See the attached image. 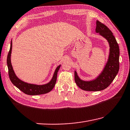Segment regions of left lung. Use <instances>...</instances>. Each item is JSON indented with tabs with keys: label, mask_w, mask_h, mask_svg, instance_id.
<instances>
[{
	"label": "left lung",
	"mask_w": 130,
	"mask_h": 130,
	"mask_svg": "<svg viewBox=\"0 0 130 130\" xmlns=\"http://www.w3.org/2000/svg\"><path fill=\"white\" fill-rule=\"evenodd\" d=\"M96 32L105 38L110 46L108 60L101 73L91 81L81 80L75 71V81L80 89L85 91H99L109 86L119 70L120 49L113 33L104 24L96 20Z\"/></svg>",
	"instance_id": "8db88e82"
}]
</instances>
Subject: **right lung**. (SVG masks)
Returning a JSON list of instances; mask_svg holds the SVG:
<instances>
[{"mask_svg": "<svg viewBox=\"0 0 130 130\" xmlns=\"http://www.w3.org/2000/svg\"><path fill=\"white\" fill-rule=\"evenodd\" d=\"M12 50V40L11 41L10 47L9 51L7 57V65L8 68V74L9 76L10 80L14 85L17 88L21 90L25 94L29 95H38L45 94L53 90L54 86L55 85L57 79V74L61 66V65H59L55 69L52 79L49 83L44 84V85H36V84H29L24 82L21 80L17 77L14 72L13 66L11 63V54Z\"/></svg>", "mask_w": 130, "mask_h": 130, "instance_id": "obj_1", "label": "right lung"}]
</instances>
